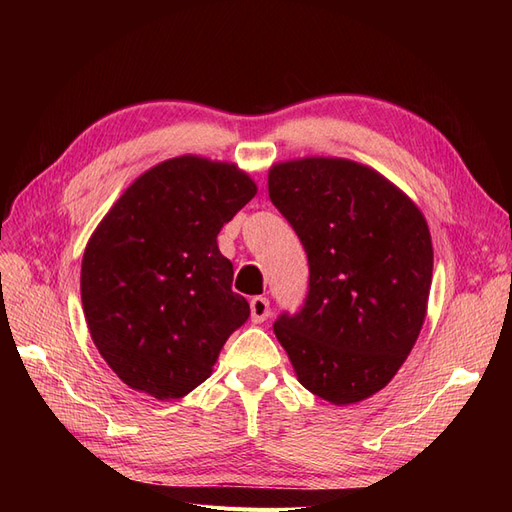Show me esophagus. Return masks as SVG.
<instances>
[{
	"instance_id": "esophagus-1",
	"label": "esophagus",
	"mask_w": 512,
	"mask_h": 512,
	"mask_svg": "<svg viewBox=\"0 0 512 512\" xmlns=\"http://www.w3.org/2000/svg\"><path fill=\"white\" fill-rule=\"evenodd\" d=\"M250 309H252V322L260 324L265 322L271 316V303L267 297H254L250 301Z\"/></svg>"
}]
</instances>
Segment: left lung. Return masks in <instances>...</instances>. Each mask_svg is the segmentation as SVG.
<instances>
[{
    "instance_id": "left-lung-1",
    "label": "left lung",
    "mask_w": 512,
    "mask_h": 512,
    "mask_svg": "<svg viewBox=\"0 0 512 512\" xmlns=\"http://www.w3.org/2000/svg\"><path fill=\"white\" fill-rule=\"evenodd\" d=\"M269 198L309 262L303 307L275 337L309 393L346 406L384 389L421 333L433 247L423 213L376 170L305 158L269 170Z\"/></svg>"
}]
</instances>
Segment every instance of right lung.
Wrapping results in <instances>:
<instances>
[{
    "instance_id": "1",
    "label": "right lung",
    "mask_w": 512,
    "mask_h": 512,
    "mask_svg": "<svg viewBox=\"0 0 512 512\" xmlns=\"http://www.w3.org/2000/svg\"><path fill=\"white\" fill-rule=\"evenodd\" d=\"M256 196L237 166L183 156L153 166L91 235L81 299L115 374L156 399L203 384L226 339L250 318L232 292L218 232Z\"/></svg>"
}]
</instances>
